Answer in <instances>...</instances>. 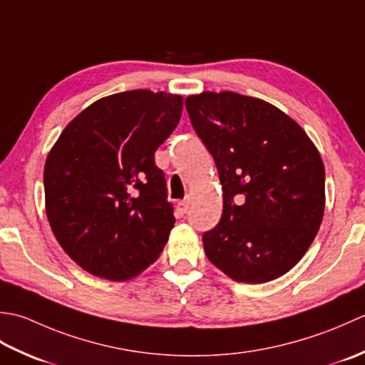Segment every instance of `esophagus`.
I'll list each match as a JSON object with an SVG mask.
<instances>
[{
	"instance_id": "34e87169",
	"label": "esophagus",
	"mask_w": 365,
	"mask_h": 365,
	"mask_svg": "<svg viewBox=\"0 0 365 365\" xmlns=\"http://www.w3.org/2000/svg\"><path fill=\"white\" fill-rule=\"evenodd\" d=\"M176 210H178V212H180V214L187 212V210H189V202H187V200H181V202H178Z\"/></svg>"
}]
</instances>
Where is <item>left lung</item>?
Listing matches in <instances>:
<instances>
[{"label": "left lung", "instance_id": "1", "mask_svg": "<svg viewBox=\"0 0 365 365\" xmlns=\"http://www.w3.org/2000/svg\"><path fill=\"white\" fill-rule=\"evenodd\" d=\"M185 108L224 190L220 222L203 233L207 259L245 284L284 276L323 220L322 155L299 124L262 99L206 91Z\"/></svg>", "mask_w": 365, "mask_h": 365}]
</instances>
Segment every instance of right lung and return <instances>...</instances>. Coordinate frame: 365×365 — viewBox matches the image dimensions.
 Here are the masks:
<instances>
[{
	"label": "right lung",
	"mask_w": 365,
	"mask_h": 365,
	"mask_svg": "<svg viewBox=\"0 0 365 365\" xmlns=\"http://www.w3.org/2000/svg\"><path fill=\"white\" fill-rule=\"evenodd\" d=\"M182 98L148 89L107 96L66 125L43 168L56 241L93 276L121 282L159 258L175 225L154 153L181 120Z\"/></svg>",
	"instance_id": "obj_1"
}]
</instances>
